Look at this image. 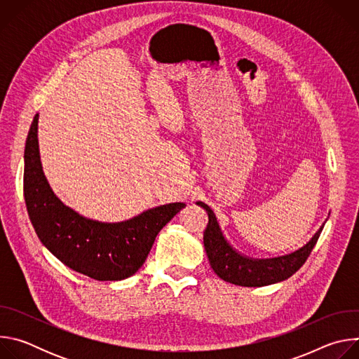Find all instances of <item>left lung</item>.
I'll list each match as a JSON object with an SVG mask.
<instances>
[{
	"instance_id": "1",
	"label": "left lung",
	"mask_w": 359,
	"mask_h": 359,
	"mask_svg": "<svg viewBox=\"0 0 359 359\" xmlns=\"http://www.w3.org/2000/svg\"><path fill=\"white\" fill-rule=\"evenodd\" d=\"M197 204L209 215V224L204 230L203 243L212 269L222 280L241 287H263L291 277L309 259L324 229V226H321L309 243L288 255L277 259L254 260L244 257L229 245L213 210L208 204L203 201H197Z\"/></svg>"
}]
</instances>
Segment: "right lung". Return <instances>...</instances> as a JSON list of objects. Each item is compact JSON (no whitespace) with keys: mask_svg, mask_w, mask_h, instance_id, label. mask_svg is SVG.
<instances>
[{"mask_svg":"<svg viewBox=\"0 0 359 359\" xmlns=\"http://www.w3.org/2000/svg\"><path fill=\"white\" fill-rule=\"evenodd\" d=\"M24 161V197L38 238L65 266L97 281L133 276L143 266L158 233L186 206L165 204L122 223L79 216L54 194L42 172L38 114L28 132Z\"/></svg>","mask_w":359,"mask_h":359,"instance_id":"add662e5","label":"right lung"}]
</instances>
